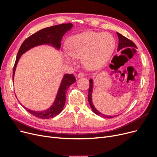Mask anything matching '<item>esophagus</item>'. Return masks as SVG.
Listing matches in <instances>:
<instances>
[{
	"mask_svg": "<svg viewBox=\"0 0 157 157\" xmlns=\"http://www.w3.org/2000/svg\"><path fill=\"white\" fill-rule=\"evenodd\" d=\"M84 76H85L84 74H83V73H79V74H78V78H83Z\"/></svg>",
	"mask_w": 157,
	"mask_h": 157,
	"instance_id": "1",
	"label": "esophagus"
}]
</instances>
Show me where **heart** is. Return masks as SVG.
Here are the masks:
<instances>
[{
	"instance_id": "obj_1",
	"label": "heart",
	"mask_w": 157,
	"mask_h": 157,
	"mask_svg": "<svg viewBox=\"0 0 157 157\" xmlns=\"http://www.w3.org/2000/svg\"><path fill=\"white\" fill-rule=\"evenodd\" d=\"M116 41L108 32H85L70 37L66 41V49L69 55L65 59L72 62V59H82L85 67L89 71L101 68L113 55Z\"/></svg>"
}]
</instances>
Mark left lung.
Returning a JSON list of instances; mask_svg holds the SVG:
<instances>
[{
  "instance_id": "obj_1",
  "label": "left lung",
  "mask_w": 157,
  "mask_h": 157,
  "mask_svg": "<svg viewBox=\"0 0 157 157\" xmlns=\"http://www.w3.org/2000/svg\"><path fill=\"white\" fill-rule=\"evenodd\" d=\"M117 33V35L118 36V39H119V44L118 47V51L120 50L121 49H123L125 48H137L136 45L134 43L133 41H132L131 40L128 39V38L125 37V36H122L121 34H119V33ZM90 83V86H89V90H88V99L89 104L90 105V107L92 109V111L98 116H101L103 118H112L114 117V116H107V115L103 114L101 113H100L98 110L96 109V108L94 107L93 103H92V90H93V80L92 79H90L89 81Z\"/></svg>"
}]
</instances>
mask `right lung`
Here are the masks:
<instances>
[{"mask_svg": "<svg viewBox=\"0 0 157 157\" xmlns=\"http://www.w3.org/2000/svg\"><path fill=\"white\" fill-rule=\"evenodd\" d=\"M72 26V23H69L47 27L40 30L25 40L21 45L17 56H16V59L13 67V81L14 79L16 65H17L22 54L25 53L33 47L44 44H51L58 49H59L61 46L60 41L63 36L65 34L66 32L69 30ZM75 81L76 78L72 74H65L62 80L59 91H58L55 101L53 105L47 110L40 112L28 109L25 107H24V108L31 114L39 118L48 119L56 117L62 111L63 108L65 103L66 94H67L68 88Z\"/></svg>", "mask_w": 157, "mask_h": 157, "instance_id": "right-lung-1", "label": "right lung"}]
</instances>
